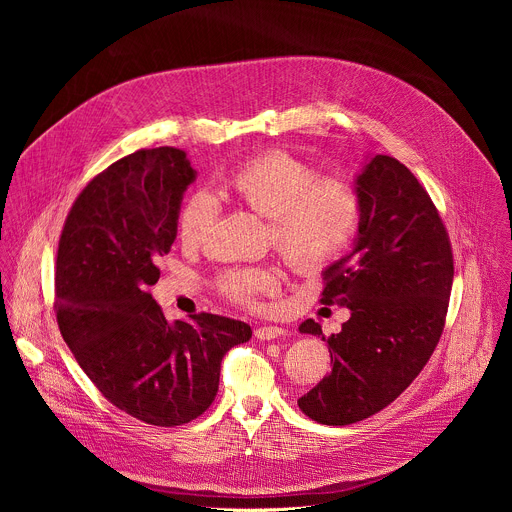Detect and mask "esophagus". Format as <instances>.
<instances>
[{
  "label": "esophagus",
  "instance_id": "esophagus-1",
  "mask_svg": "<svg viewBox=\"0 0 512 512\" xmlns=\"http://www.w3.org/2000/svg\"><path fill=\"white\" fill-rule=\"evenodd\" d=\"M283 334H285V330L279 328V326H261V328L255 330V336L259 340H267V342H271V340H275V338H279Z\"/></svg>",
  "mask_w": 512,
  "mask_h": 512
}]
</instances>
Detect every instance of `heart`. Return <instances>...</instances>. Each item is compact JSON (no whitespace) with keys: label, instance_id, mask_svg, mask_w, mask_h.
Listing matches in <instances>:
<instances>
[{"label":"heart","instance_id":"b5f03b06","mask_svg":"<svg viewBox=\"0 0 512 512\" xmlns=\"http://www.w3.org/2000/svg\"><path fill=\"white\" fill-rule=\"evenodd\" d=\"M216 196L267 218V241L298 273H318L344 255L352 243L362 200L352 182L316 176L302 158L273 150L249 158L216 184ZM221 208L208 192L190 194L178 212V239L198 247ZM281 275L271 265L227 267L214 277L216 291L233 304L255 308L273 294Z\"/></svg>","mask_w":512,"mask_h":512}]
</instances>
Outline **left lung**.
I'll return each instance as SVG.
<instances>
[{
	"mask_svg": "<svg viewBox=\"0 0 512 512\" xmlns=\"http://www.w3.org/2000/svg\"><path fill=\"white\" fill-rule=\"evenodd\" d=\"M358 239L324 271L322 304L346 306L342 330L322 336L330 375L298 399L324 425H350L393 403L421 373L446 326L454 281L450 235L427 190L399 160L375 156L356 178Z\"/></svg>",
	"mask_w": 512,
	"mask_h": 512,
	"instance_id": "obj_1",
	"label": "left lung"
}]
</instances>
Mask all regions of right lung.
Masks as SVG:
<instances>
[{
	"label": "right lung",
	"mask_w": 512,
	"mask_h": 512,
	"mask_svg": "<svg viewBox=\"0 0 512 512\" xmlns=\"http://www.w3.org/2000/svg\"><path fill=\"white\" fill-rule=\"evenodd\" d=\"M194 178L186 154L168 145L113 162L72 202L56 253L64 342L109 403L160 427L202 415L223 356L251 338L249 324L206 312L168 322L150 294Z\"/></svg>",
	"instance_id": "add662e5"
}]
</instances>
